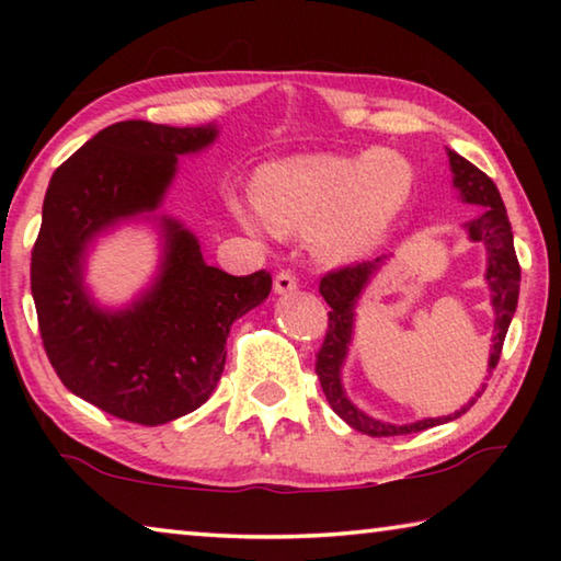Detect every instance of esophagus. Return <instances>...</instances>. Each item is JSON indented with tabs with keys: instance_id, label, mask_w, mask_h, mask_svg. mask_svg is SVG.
<instances>
[{
	"instance_id": "1",
	"label": "esophagus",
	"mask_w": 561,
	"mask_h": 561,
	"mask_svg": "<svg viewBox=\"0 0 561 561\" xmlns=\"http://www.w3.org/2000/svg\"><path fill=\"white\" fill-rule=\"evenodd\" d=\"M297 277H294L291 272H279L277 277H274V291L277 294H291V291H297Z\"/></svg>"
}]
</instances>
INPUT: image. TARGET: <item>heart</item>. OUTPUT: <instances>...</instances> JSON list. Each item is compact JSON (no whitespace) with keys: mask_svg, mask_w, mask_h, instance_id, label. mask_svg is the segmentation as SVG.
Masks as SVG:
<instances>
[{"mask_svg":"<svg viewBox=\"0 0 561 561\" xmlns=\"http://www.w3.org/2000/svg\"><path fill=\"white\" fill-rule=\"evenodd\" d=\"M413 185V165L393 150L309 153L264 165L254 178L257 207L230 197V210L250 232L311 234L321 260L348 262L383 240Z\"/></svg>","mask_w":561,"mask_h":561,"instance_id":"heart-1","label":"heart"}]
</instances>
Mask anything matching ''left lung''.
Here are the masks:
<instances>
[{
  "mask_svg": "<svg viewBox=\"0 0 561 561\" xmlns=\"http://www.w3.org/2000/svg\"><path fill=\"white\" fill-rule=\"evenodd\" d=\"M450 170H453V187L458 190L460 201L472 207H478L480 215L474 220L465 222V232H468L470 242H482L488 250V270L485 279L490 287V304L492 314H495V336H492L490 346V360H488V374L497 366L500 354H502V341L510 329V321L515 317L517 309V297H519V262L515 254V242H512V227L507 220L505 203H502L500 190L492 180L482 173V170L474 168L470 160L448 150ZM388 257H376L374 262H360L351 264V267L329 272L319 284L321 297L327 299L331 307L329 311V331L324 344H321L317 354V376L321 381V391H324L329 405L334 408L339 417L356 428L358 433L371 435V438H388V435H405V433H417L425 428H433V425L448 423L460 417L465 411H470V405L478 401L480 393L485 391V383L478 393H474L468 403H465L460 411L440 417H423V421L415 423H386L371 417L364 411L348 401L344 391V383H341V368H344V360L348 356L351 339H354V324H356V307L364 289L371 284L374 274L383 267Z\"/></svg>",
  "mask_w": 561,
  "mask_h": 561,
  "instance_id": "left-lung-1",
  "label": "left lung"
}]
</instances>
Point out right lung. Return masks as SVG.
Segmentation results:
<instances>
[{"label": "right lung", "mask_w": 561, "mask_h": 561, "mask_svg": "<svg viewBox=\"0 0 561 561\" xmlns=\"http://www.w3.org/2000/svg\"><path fill=\"white\" fill-rule=\"evenodd\" d=\"M215 123L193 128L121 121L54 170L32 252V297L56 376L73 396L121 421L163 425L213 396L232 324L270 297L272 277H232L203 260L201 242L160 215L178 158L215 144ZM153 221L161 234L154 282L126 308H101L82 279L101 233Z\"/></svg>", "instance_id": "right-lung-1"}]
</instances>
